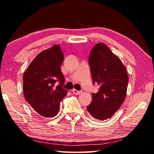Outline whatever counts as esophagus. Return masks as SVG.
<instances>
[{
  "instance_id": "1",
  "label": "esophagus",
  "mask_w": 154,
  "mask_h": 154,
  "mask_svg": "<svg viewBox=\"0 0 154 154\" xmlns=\"http://www.w3.org/2000/svg\"><path fill=\"white\" fill-rule=\"evenodd\" d=\"M72 93L74 94H76V95H79V94H80L82 92V91H78V90H75V89L72 90Z\"/></svg>"
}]
</instances>
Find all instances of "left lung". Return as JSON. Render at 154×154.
I'll return each mask as SVG.
<instances>
[{
	"label": "left lung",
	"instance_id": "left-lung-1",
	"mask_svg": "<svg viewBox=\"0 0 154 154\" xmlns=\"http://www.w3.org/2000/svg\"><path fill=\"white\" fill-rule=\"evenodd\" d=\"M93 83L100 86L92 94L87 110L92 118L103 121L111 118L126 98L128 76L126 67L105 44L94 47L89 56Z\"/></svg>",
	"mask_w": 154,
	"mask_h": 154
}]
</instances>
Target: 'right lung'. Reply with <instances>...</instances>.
Returning <instances> with one entry per match:
<instances>
[{
  "label": "right lung",
  "mask_w": 154,
  "mask_h": 154,
  "mask_svg": "<svg viewBox=\"0 0 154 154\" xmlns=\"http://www.w3.org/2000/svg\"><path fill=\"white\" fill-rule=\"evenodd\" d=\"M64 55L55 45L40 52L31 62L23 76L24 97L35 112L45 118H54L60 110V103L67 94L62 88L64 75L60 66ZM57 80L60 84L56 87Z\"/></svg>",
  "instance_id": "1"
}]
</instances>
